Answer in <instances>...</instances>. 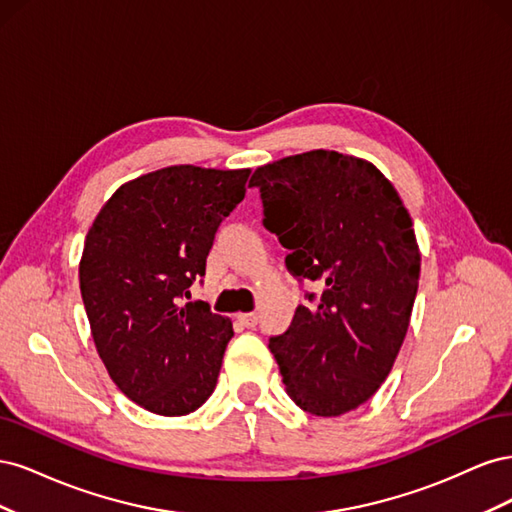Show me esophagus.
I'll list each match as a JSON object with an SVG mask.
<instances>
[{"label": "esophagus", "instance_id": "1", "mask_svg": "<svg viewBox=\"0 0 512 512\" xmlns=\"http://www.w3.org/2000/svg\"><path fill=\"white\" fill-rule=\"evenodd\" d=\"M239 322L243 324V327H247V329H254L256 324H258V314H256V312L241 314V316H239Z\"/></svg>", "mask_w": 512, "mask_h": 512}]
</instances>
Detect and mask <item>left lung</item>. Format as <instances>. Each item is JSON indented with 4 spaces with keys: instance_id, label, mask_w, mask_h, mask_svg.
<instances>
[{
    "instance_id": "1",
    "label": "left lung",
    "mask_w": 512,
    "mask_h": 512,
    "mask_svg": "<svg viewBox=\"0 0 512 512\" xmlns=\"http://www.w3.org/2000/svg\"><path fill=\"white\" fill-rule=\"evenodd\" d=\"M250 188L290 250L286 269L322 286L269 339L286 393L314 416L346 414L380 389L404 344L421 277L410 213L374 164L337 151L260 166Z\"/></svg>"
}]
</instances>
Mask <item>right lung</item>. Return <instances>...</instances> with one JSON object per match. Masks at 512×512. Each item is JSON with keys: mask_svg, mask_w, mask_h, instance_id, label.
Segmentation results:
<instances>
[{"mask_svg": "<svg viewBox=\"0 0 512 512\" xmlns=\"http://www.w3.org/2000/svg\"><path fill=\"white\" fill-rule=\"evenodd\" d=\"M247 177L190 164L156 170L121 185L87 232L79 277L91 335L108 376L149 412L190 414L218 382L232 324L183 299Z\"/></svg>", "mask_w": 512, "mask_h": 512, "instance_id": "obj_1", "label": "right lung"}]
</instances>
